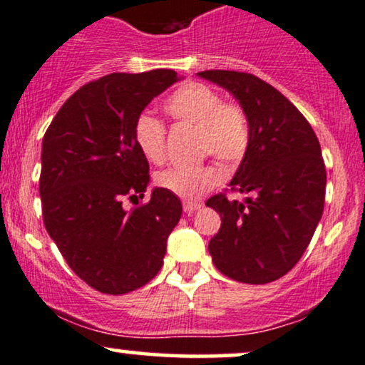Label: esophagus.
Listing matches in <instances>:
<instances>
[{
  "instance_id": "esophagus-1",
  "label": "esophagus",
  "mask_w": 365,
  "mask_h": 365,
  "mask_svg": "<svg viewBox=\"0 0 365 365\" xmlns=\"http://www.w3.org/2000/svg\"><path fill=\"white\" fill-rule=\"evenodd\" d=\"M182 207H184V212H186V213H195L196 210L201 208V205L196 203V201H184Z\"/></svg>"
}]
</instances>
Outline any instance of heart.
Masks as SVG:
<instances>
[{"label": "heart", "instance_id": "heart-1", "mask_svg": "<svg viewBox=\"0 0 365 365\" xmlns=\"http://www.w3.org/2000/svg\"><path fill=\"white\" fill-rule=\"evenodd\" d=\"M165 113L175 121L196 124L200 147L212 152L225 164H237L250 145V124L241 107L222 102L215 88L203 83H186L164 102ZM135 140L148 160H164L165 128L150 114H141L135 123ZM220 181L213 165L170 167L157 175L162 190L184 200H196Z\"/></svg>", "mask_w": 365, "mask_h": 365}]
</instances>
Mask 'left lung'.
Listing matches in <instances>:
<instances>
[{
	"mask_svg": "<svg viewBox=\"0 0 365 365\" xmlns=\"http://www.w3.org/2000/svg\"><path fill=\"white\" fill-rule=\"evenodd\" d=\"M198 76L225 88L250 124V145L229 182L246 198L207 201L222 217L208 251L225 277L269 284L301 259L323 215L327 170L319 141L297 107L258 76L225 70Z\"/></svg>",
	"mask_w": 365,
	"mask_h": 365,
	"instance_id": "8db88e82",
	"label": "left lung"
}]
</instances>
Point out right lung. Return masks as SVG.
<instances>
[{
	"label": "right lung",
	"mask_w": 365,
	"mask_h": 365,
	"mask_svg": "<svg viewBox=\"0 0 365 365\" xmlns=\"http://www.w3.org/2000/svg\"><path fill=\"white\" fill-rule=\"evenodd\" d=\"M173 70L110 73L64 102L42 140L38 192L47 234L81 280L102 294H128L157 275L181 200L153 187L135 140L143 109L175 81Z\"/></svg>",
	"instance_id": "right-lung-1"
}]
</instances>
